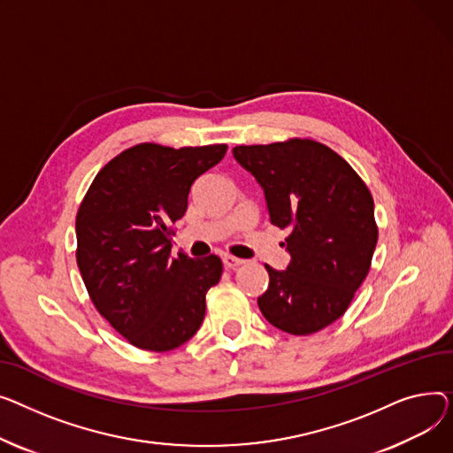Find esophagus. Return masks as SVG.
Returning a JSON list of instances; mask_svg holds the SVG:
<instances>
[{
  "label": "esophagus",
  "mask_w": 453,
  "mask_h": 453,
  "mask_svg": "<svg viewBox=\"0 0 453 453\" xmlns=\"http://www.w3.org/2000/svg\"><path fill=\"white\" fill-rule=\"evenodd\" d=\"M243 263H245L243 259L234 257V256H230V254H225V256H223V265H225V269H228V271L237 269L239 265H243Z\"/></svg>",
  "instance_id": "esophagus-1"
}]
</instances>
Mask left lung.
I'll list each match as a JSON object with an SVG mask.
<instances>
[{
  "label": "left lung",
  "instance_id": "left-lung-1",
  "mask_svg": "<svg viewBox=\"0 0 453 453\" xmlns=\"http://www.w3.org/2000/svg\"><path fill=\"white\" fill-rule=\"evenodd\" d=\"M232 153L261 186L271 223L288 230L285 271L265 265L261 314L288 334L331 326L349 307L377 247L367 186L338 153L307 139Z\"/></svg>",
  "mask_w": 453,
  "mask_h": 453
}]
</instances>
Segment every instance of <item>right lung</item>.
<instances>
[{
    "label": "right lung",
    "mask_w": 453,
    "mask_h": 453,
    "mask_svg": "<svg viewBox=\"0 0 453 453\" xmlns=\"http://www.w3.org/2000/svg\"><path fill=\"white\" fill-rule=\"evenodd\" d=\"M225 153V144H139L98 172L80 204V274L98 312L141 349H175L203 324L206 292L223 265L214 254L172 257V225L184 216L196 179Z\"/></svg>",
    "instance_id": "1"
}]
</instances>
